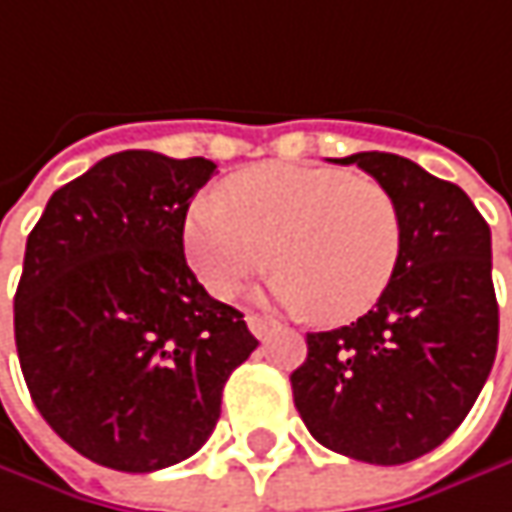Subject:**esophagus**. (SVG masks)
<instances>
[{"label":"esophagus","instance_id":"obj_1","mask_svg":"<svg viewBox=\"0 0 512 512\" xmlns=\"http://www.w3.org/2000/svg\"><path fill=\"white\" fill-rule=\"evenodd\" d=\"M246 322H249V331L255 334L257 340H266V337L275 331V322H272V319H266V316H257V313L246 316Z\"/></svg>","mask_w":512,"mask_h":512}]
</instances>
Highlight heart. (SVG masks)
Instances as JSON below:
<instances>
[{
  "instance_id": "1",
  "label": "heart",
  "mask_w": 512,
  "mask_h": 512,
  "mask_svg": "<svg viewBox=\"0 0 512 512\" xmlns=\"http://www.w3.org/2000/svg\"><path fill=\"white\" fill-rule=\"evenodd\" d=\"M184 255L216 299H231L272 263L266 299L325 322L381 302L401 257L393 193L334 166L263 163L199 196L184 216Z\"/></svg>"
}]
</instances>
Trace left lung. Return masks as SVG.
I'll use <instances>...</instances> for the list:
<instances>
[{"label": "left lung", "instance_id": "8db88e82", "mask_svg": "<svg viewBox=\"0 0 512 512\" xmlns=\"http://www.w3.org/2000/svg\"><path fill=\"white\" fill-rule=\"evenodd\" d=\"M357 163L393 193L401 257L357 322L307 334L290 375L307 431L351 460L398 466L448 440L481 395L498 349L487 219L451 181L390 152Z\"/></svg>", "mask_w": 512, "mask_h": 512}]
</instances>
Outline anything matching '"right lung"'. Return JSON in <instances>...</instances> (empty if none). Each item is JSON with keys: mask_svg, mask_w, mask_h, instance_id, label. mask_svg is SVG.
I'll return each instance as SVG.
<instances>
[{"mask_svg": "<svg viewBox=\"0 0 512 512\" xmlns=\"http://www.w3.org/2000/svg\"><path fill=\"white\" fill-rule=\"evenodd\" d=\"M216 163L128 149L46 202L28 234L14 337L28 393L87 460L155 472L216 428L228 375L257 349L184 260V216Z\"/></svg>", "mask_w": 512, "mask_h": 512, "instance_id": "1", "label": "right lung"}]
</instances>
